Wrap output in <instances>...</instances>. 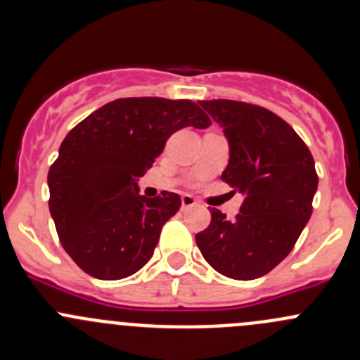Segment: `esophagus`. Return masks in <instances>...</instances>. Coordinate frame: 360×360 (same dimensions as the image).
Segmentation results:
<instances>
[{
    "label": "esophagus",
    "instance_id": "obj_1",
    "mask_svg": "<svg viewBox=\"0 0 360 360\" xmlns=\"http://www.w3.org/2000/svg\"><path fill=\"white\" fill-rule=\"evenodd\" d=\"M195 203L197 202H195V198L191 197V195H183V197H181V207H183V209H190Z\"/></svg>",
    "mask_w": 360,
    "mask_h": 360
}]
</instances>
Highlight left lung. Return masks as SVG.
Returning <instances> with one entry per match:
<instances>
[{
  "label": "left lung",
  "mask_w": 360,
  "mask_h": 360,
  "mask_svg": "<svg viewBox=\"0 0 360 360\" xmlns=\"http://www.w3.org/2000/svg\"><path fill=\"white\" fill-rule=\"evenodd\" d=\"M198 104L224 130L230 160L221 179L244 203L233 221L210 210V224L195 240L224 277L259 278L291 252L310 219L315 162L292 127L264 108L226 99Z\"/></svg>",
  "instance_id": "1"
}]
</instances>
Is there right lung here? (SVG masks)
Segmentation results:
<instances>
[{"label": "right lung", "mask_w": 360, "mask_h": 360, "mask_svg": "<svg viewBox=\"0 0 360 360\" xmlns=\"http://www.w3.org/2000/svg\"><path fill=\"white\" fill-rule=\"evenodd\" d=\"M209 125L191 101L129 97L104 104L68 134L49 170V207L60 244L85 274L118 281L150 261L181 198L169 191L146 198L137 181L176 130Z\"/></svg>", "instance_id": "obj_1"}]
</instances>
